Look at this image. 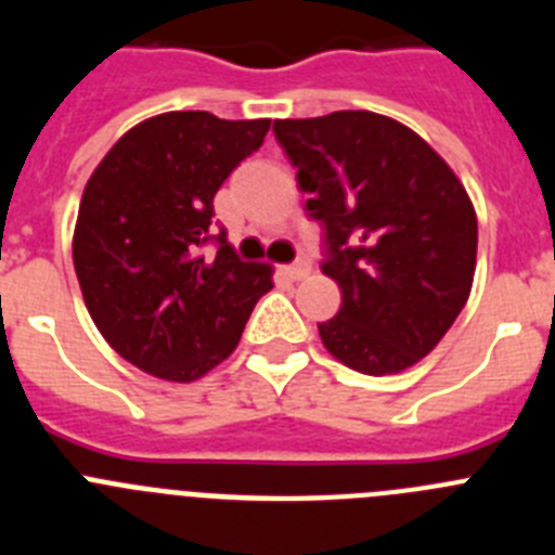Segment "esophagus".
Here are the masks:
<instances>
[{
	"label": "esophagus",
	"instance_id": "esophagus-1",
	"mask_svg": "<svg viewBox=\"0 0 555 555\" xmlns=\"http://www.w3.org/2000/svg\"><path fill=\"white\" fill-rule=\"evenodd\" d=\"M308 272H311L308 261H297L292 263V267H286V274L292 278V281H302V278H308Z\"/></svg>",
	"mask_w": 555,
	"mask_h": 555
}]
</instances>
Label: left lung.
<instances>
[{
  "mask_svg": "<svg viewBox=\"0 0 555 555\" xmlns=\"http://www.w3.org/2000/svg\"><path fill=\"white\" fill-rule=\"evenodd\" d=\"M272 130L325 228L322 272L341 288L322 345L364 375L409 370L467 306L478 255L469 194L428 141L380 113L278 119Z\"/></svg>",
  "mask_w": 555,
  "mask_h": 555,
  "instance_id": "8db88e82",
  "label": "left lung"
}]
</instances>
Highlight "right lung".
Masks as SVG:
<instances>
[{
  "mask_svg": "<svg viewBox=\"0 0 555 555\" xmlns=\"http://www.w3.org/2000/svg\"><path fill=\"white\" fill-rule=\"evenodd\" d=\"M269 125L160 113L127 130L88 178L72 242L82 300L107 345L160 380L191 384L222 364L272 288L267 263L238 261L224 230L210 235L219 185ZM210 237L220 249L205 259Z\"/></svg>",
  "mask_w": 555,
  "mask_h": 555,
  "instance_id": "obj_1",
  "label": "right lung"
}]
</instances>
